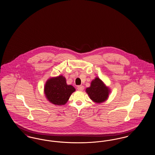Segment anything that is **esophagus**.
<instances>
[{"label":"esophagus","mask_w":155,"mask_h":155,"mask_svg":"<svg viewBox=\"0 0 155 155\" xmlns=\"http://www.w3.org/2000/svg\"><path fill=\"white\" fill-rule=\"evenodd\" d=\"M84 86H82V85H79L77 87V89L80 91H82L84 90Z\"/></svg>","instance_id":"1"}]
</instances>
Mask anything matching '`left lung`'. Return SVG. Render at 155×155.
I'll list each match as a JSON object with an SVG mask.
<instances>
[{"mask_svg": "<svg viewBox=\"0 0 155 155\" xmlns=\"http://www.w3.org/2000/svg\"><path fill=\"white\" fill-rule=\"evenodd\" d=\"M90 99L97 103H101L106 101L110 92V89L106 87L99 78L96 77L92 80L91 86L86 89Z\"/></svg>", "mask_w": 155, "mask_h": 155, "instance_id": "left-lung-1", "label": "left lung"}]
</instances>
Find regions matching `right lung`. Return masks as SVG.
<instances>
[{
    "mask_svg": "<svg viewBox=\"0 0 155 155\" xmlns=\"http://www.w3.org/2000/svg\"><path fill=\"white\" fill-rule=\"evenodd\" d=\"M75 89L67 85L66 80L63 75L52 77L46 81L44 92L47 99L55 105H64L67 103Z\"/></svg>",
    "mask_w": 155,
    "mask_h": 155,
    "instance_id": "1",
    "label": "right lung"
}]
</instances>
